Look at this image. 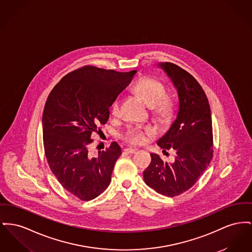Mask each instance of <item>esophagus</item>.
Returning <instances> with one entry per match:
<instances>
[{
	"label": "esophagus",
	"instance_id": "34e87169",
	"mask_svg": "<svg viewBox=\"0 0 252 252\" xmlns=\"http://www.w3.org/2000/svg\"><path fill=\"white\" fill-rule=\"evenodd\" d=\"M124 151H125L126 153H127V154H133V153H135V152L137 151V149H136V148H125Z\"/></svg>",
	"mask_w": 252,
	"mask_h": 252
}]
</instances>
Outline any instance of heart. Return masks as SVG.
I'll return each instance as SVG.
<instances>
[{"instance_id":"1","label":"heart","mask_w":252,"mask_h":252,"mask_svg":"<svg viewBox=\"0 0 252 252\" xmlns=\"http://www.w3.org/2000/svg\"><path fill=\"white\" fill-rule=\"evenodd\" d=\"M134 91L138 93L152 107L153 113L161 118H167L172 113L173 104L171 99L165 95V88L163 83L156 78L145 76L140 78L133 86ZM121 97L117 96L110 104V112L114 116H118L121 112ZM151 127L131 126L126 132V138L133 144H142L146 140V136L153 135Z\"/></svg>"}]
</instances>
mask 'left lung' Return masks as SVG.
<instances>
[{
	"label": "left lung",
	"instance_id": "obj_1",
	"mask_svg": "<svg viewBox=\"0 0 252 252\" xmlns=\"http://www.w3.org/2000/svg\"><path fill=\"white\" fill-rule=\"evenodd\" d=\"M159 67L177 89L179 109L157 145L164 151L174 149L175 161L166 163L151 153L144 180L156 192L174 197L189 190L209 165L213 157L212 121L207 95L192 75L172 63H161Z\"/></svg>",
	"mask_w": 252,
	"mask_h": 252
}]
</instances>
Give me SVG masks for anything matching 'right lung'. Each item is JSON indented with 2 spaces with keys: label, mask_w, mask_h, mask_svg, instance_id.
<instances>
[{
  "label": "right lung",
  "mask_w": 252,
  "mask_h": 252,
  "mask_svg": "<svg viewBox=\"0 0 252 252\" xmlns=\"http://www.w3.org/2000/svg\"><path fill=\"white\" fill-rule=\"evenodd\" d=\"M136 72L86 65L62 78L47 97L42 119L45 157L60 184L82 201L98 197L110 184L122 149L112 142L91 157L89 146Z\"/></svg>",
  "instance_id": "1"
}]
</instances>
